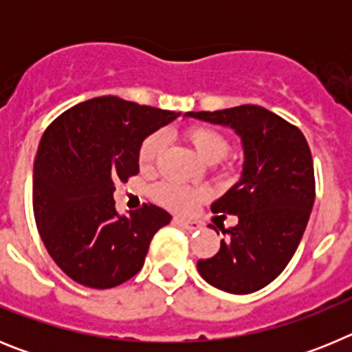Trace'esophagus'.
Here are the masks:
<instances>
[{"label": "esophagus", "instance_id": "1", "mask_svg": "<svg viewBox=\"0 0 352 352\" xmlns=\"http://www.w3.org/2000/svg\"><path fill=\"white\" fill-rule=\"evenodd\" d=\"M174 222L178 223V226H182L183 229H186V231H195V229H199V222H195V220H186V219H174Z\"/></svg>", "mask_w": 352, "mask_h": 352}]
</instances>
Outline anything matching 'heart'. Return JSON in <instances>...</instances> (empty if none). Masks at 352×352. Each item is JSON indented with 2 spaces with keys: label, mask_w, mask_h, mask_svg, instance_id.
Masks as SVG:
<instances>
[{
  "label": "heart",
  "mask_w": 352,
  "mask_h": 352,
  "mask_svg": "<svg viewBox=\"0 0 352 352\" xmlns=\"http://www.w3.org/2000/svg\"><path fill=\"white\" fill-rule=\"evenodd\" d=\"M186 141L190 142L195 153L203 158L208 164L222 160L229 153V139L219 130L211 129V126L195 125L186 129L185 132ZM166 146V138L162 133H151L149 138L142 141L139 148V166L141 169L148 170L157 164L160 158L162 151ZM153 197L157 199L162 206L169 208L173 211H188L201 203L203 199L208 197V192L204 188H194V186L179 185V183H158L153 188Z\"/></svg>",
  "instance_id": "obj_1"
}]
</instances>
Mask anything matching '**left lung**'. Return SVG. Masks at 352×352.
<instances>
[{
    "mask_svg": "<svg viewBox=\"0 0 352 352\" xmlns=\"http://www.w3.org/2000/svg\"><path fill=\"white\" fill-rule=\"evenodd\" d=\"M186 116L232 129L245 153L239 182L211 204L213 213L238 214V223L223 229L220 250L199 261V273L232 294L259 291L284 272L309 222L316 199L309 142L298 126L259 105Z\"/></svg>",
    "mask_w": 352,
    "mask_h": 352,
    "instance_id": "8db88e82",
    "label": "left lung"
}]
</instances>
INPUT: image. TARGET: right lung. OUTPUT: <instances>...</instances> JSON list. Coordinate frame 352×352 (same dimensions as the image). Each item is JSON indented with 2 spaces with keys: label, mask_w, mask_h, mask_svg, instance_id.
Instances as JSON below:
<instances>
[{
  "label": "right lung",
  "mask_w": 352,
  "mask_h": 352,
  "mask_svg": "<svg viewBox=\"0 0 352 352\" xmlns=\"http://www.w3.org/2000/svg\"><path fill=\"white\" fill-rule=\"evenodd\" d=\"M179 113L96 96L56 118L33 167V211L49 256L77 284L111 289L141 272L149 243L170 222L144 204L118 214L114 185L139 173L142 141Z\"/></svg>",
  "instance_id": "1"
}]
</instances>
